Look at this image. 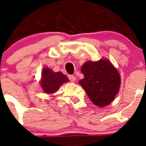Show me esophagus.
<instances>
[{
  "label": "esophagus",
  "instance_id": "1",
  "mask_svg": "<svg viewBox=\"0 0 146 146\" xmlns=\"http://www.w3.org/2000/svg\"><path fill=\"white\" fill-rule=\"evenodd\" d=\"M68 78H69V80H70L71 82H75V81H76V78H75V76H74L69 75Z\"/></svg>",
  "mask_w": 146,
  "mask_h": 146
}]
</instances>
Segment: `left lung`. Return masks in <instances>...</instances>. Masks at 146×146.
Listing matches in <instances>:
<instances>
[{
	"label": "left lung",
	"mask_w": 146,
	"mask_h": 146,
	"mask_svg": "<svg viewBox=\"0 0 146 146\" xmlns=\"http://www.w3.org/2000/svg\"><path fill=\"white\" fill-rule=\"evenodd\" d=\"M84 78L79 83L92 102L99 107L108 105L117 94L120 76L117 69L108 60L88 61L82 66Z\"/></svg>",
	"instance_id": "obj_1"
}]
</instances>
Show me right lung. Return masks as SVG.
I'll return each instance as SVG.
<instances>
[{"label":"right lung","mask_w":146,"mask_h":146,"mask_svg":"<svg viewBox=\"0 0 146 146\" xmlns=\"http://www.w3.org/2000/svg\"><path fill=\"white\" fill-rule=\"evenodd\" d=\"M68 81L66 76L60 72L54 73L49 68L43 69L42 73V81L41 86L44 92L46 93H54L59 89V87L63 83Z\"/></svg>","instance_id":"obj_1"}]
</instances>
